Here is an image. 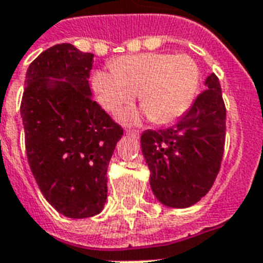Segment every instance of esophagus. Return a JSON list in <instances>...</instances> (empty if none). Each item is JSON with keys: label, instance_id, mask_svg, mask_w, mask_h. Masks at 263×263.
I'll use <instances>...</instances> for the list:
<instances>
[{"label": "esophagus", "instance_id": "obj_1", "mask_svg": "<svg viewBox=\"0 0 263 263\" xmlns=\"http://www.w3.org/2000/svg\"><path fill=\"white\" fill-rule=\"evenodd\" d=\"M127 134L134 136V138H139V131H136V129H127Z\"/></svg>", "mask_w": 263, "mask_h": 263}]
</instances>
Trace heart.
Masks as SVG:
<instances>
[{"mask_svg":"<svg viewBox=\"0 0 263 263\" xmlns=\"http://www.w3.org/2000/svg\"><path fill=\"white\" fill-rule=\"evenodd\" d=\"M198 83V67L191 57L159 52L117 58L110 70H98L93 76L100 105L117 112L131 104L139 93L140 104L157 124H167L186 112ZM121 117L134 121L136 110H125Z\"/></svg>","mask_w":263,"mask_h":263,"instance_id":"b5f03b06","label":"heart"}]
</instances>
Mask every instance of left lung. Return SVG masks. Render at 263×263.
I'll return each instance as SVG.
<instances>
[{
  "label": "left lung",
  "mask_w": 263,
  "mask_h": 263,
  "mask_svg": "<svg viewBox=\"0 0 263 263\" xmlns=\"http://www.w3.org/2000/svg\"><path fill=\"white\" fill-rule=\"evenodd\" d=\"M177 124L142 134V153L155 197L170 208H187L212 187L226 142V105L215 74Z\"/></svg>",
  "instance_id": "left-lung-1"
}]
</instances>
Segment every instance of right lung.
<instances>
[{"instance_id":"obj_1","label":"right lung","mask_w":263,"mask_h":263,"mask_svg":"<svg viewBox=\"0 0 263 263\" xmlns=\"http://www.w3.org/2000/svg\"><path fill=\"white\" fill-rule=\"evenodd\" d=\"M93 57L69 43L43 51L28 67L21 100L32 174L47 201L71 219L102 211L108 165L123 136L91 98Z\"/></svg>"}]
</instances>
